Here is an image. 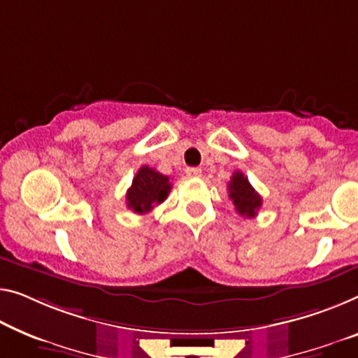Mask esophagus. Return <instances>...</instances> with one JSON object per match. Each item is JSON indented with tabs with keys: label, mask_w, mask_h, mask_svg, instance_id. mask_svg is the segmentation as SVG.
Instances as JSON below:
<instances>
[{
	"label": "esophagus",
	"mask_w": 358,
	"mask_h": 358,
	"mask_svg": "<svg viewBox=\"0 0 358 358\" xmlns=\"http://www.w3.org/2000/svg\"><path fill=\"white\" fill-rule=\"evenodd\" d=\"M185 174L189 176V178H200L201 169L200 168H187L185 169Z\"/></svg>",
	"instance_id": "1"
}]
</instances>
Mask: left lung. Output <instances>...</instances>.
Returning a JSON list of instances; mask_svg holds the SVG:
<instances>
[{"label":"left lung","instance_id":"8db88e82","mask_svg":"<svg viewBox=\"0 0 358 358\" xmlns=\"http://www.w3.org/2000/svg\"><path fill=\"white\" fill-rule=\"evenodd\" d=\"M229 198L235 210L245 217H255L262 205V198L252 189L250 180L241 171H235L229 182Z\"/></svg>","mask_w":358,"mask_h":358}]
</instances>
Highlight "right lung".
<instances>
[{
  "label": "right lung",
  "mask_w": 358,
  "mask_h": 358,
  "mask_svg": "<svg viewBox=\"0 0 358 358\" xmlns=\"http://www.w3.org/2000/svg\"><path fill=\"white\" fill-rule=\"evenodd\" d=\"M171 187L168 176L153 168L142 166L126 194V205L137 214H147L166 200Z\"/></svg>",
  "instance_id": "right-lung-1"
}]
</instances>
